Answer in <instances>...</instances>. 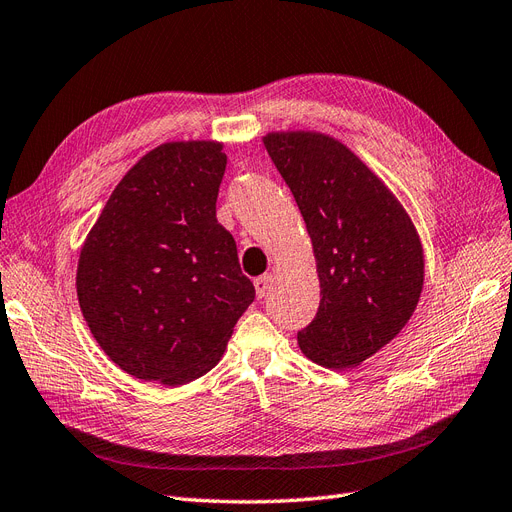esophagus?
<instances>
[{"instance_id":"obj_1","label":"esophagus","mask_w":512,"mask_h":512,"mask_svg":"<svg viewBox=\"0 0 512 512\" xmlns=\"http://www.w3.org/2000/svg\"><path fill=\"white\" fill-rule=\"evenodd\" d=\"M272 282L274 278L270 274H263L259 278H255V291H257V297H266L272 289Z\"/></svg>"}]
</instances>
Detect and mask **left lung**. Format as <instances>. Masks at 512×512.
<instances>
[{"mask_svg":"<svg viewBox=\"0 0 512 512\" xmlns=\"http://www.w3.org/2000/svg\"><path fill=\"white\" fill-rule=\"evenodd\" d=\"M306 221L320 306L297 333L301 352L327 369L367 361L401 333L424 285V251L401 202L367 164L320 132L263 137Z\"/></svg>","mask_w":512,"mask_h":512,"instance_id":"left-lung-1","label":"left lung"}]
</instances>
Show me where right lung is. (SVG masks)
I'll use <instances>...</instances> for the list:
<instances>
[{
  "label": "right lung",
  "mask_w": 512,
  "mask_h": 512,
  "mask_svg": "<svg viewBox=\"0 0 512 512\" xmlns=\"http://www.w3.org/2000/svg\"><path fill=\"white\" fill-rule=\"evenodd\" d=\"M215 141L151 149L113 189L82 246L78 299L126 373L181 386L211 371L255 287L217 221L227 156Z\"/></svg>",
  "instance_id": "1"
}]
</instances>
